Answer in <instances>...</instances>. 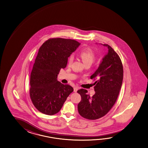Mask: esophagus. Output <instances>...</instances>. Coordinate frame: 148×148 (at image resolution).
I'll use <instances>...</instances> for the list:
<instances>
[{
  "instance_id": "1",
  "label": "esophagus",
  "mask_w": 148,
  "mask_h": 148,
  "mask_svg": "<svg viewBox=\"0 0 148 148\" xmlns=\"http://www.w3.org/2000/svg\"><path fill=\"white\" fill-rule=\"evenodd\" d=\"M78 89H79V88L77 87V86H75V88H74V92H77V91L78 90Z\"/></svg>"
}]
</instances>
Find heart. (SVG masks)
Instances as JSON below:
<instances>
[{
  "instance_id": "1",
  "label": "heart",
  "mask_w": 148,
  "mask_h": 148,
  "mask_svg": "<svg viewBox=\"0 0 148 148\" xmlns=\"http://www.w3.org/2000/svg\"><path fill=\"white\" fill-rule=\"evenodd\" d=\"M79 55L85 64L89 63L92 64L95 59V54L94 51H93L91 49L89 48H84L82 49L79 53ZM73 60V56L71 55L68 58V64H71Z\"/></svg>"
}]
</instances>
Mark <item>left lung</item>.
Instances as JSON below:
<instances>
[{
	"mask_svg": "<svg viewBox=\"0 0 148 148\" xmlns=\"http://www.w3.org/2000/svg\"><path fill=\"white\" fill-rule=\"evenodd\" d=\"M108 51L99 67L90 78L94 82L95 93L92 97L84 89L78 90L81 101L78 104L79 114L84 118L94 120L102 117L110 110L118 97L123 79V67L118 54L108 44Z\"/></svg>",
	"mask_w": 148,
	"mask_h": 148,
	"instance_id": "1",
	"label": "left lung"
}]
</instances>
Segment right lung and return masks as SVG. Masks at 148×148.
<instances>
[{
  "instance_id": "obj_1",
  "label": "right lung",
  "mask_w": 148,
  "mask_h": 148,
  "mask_svg": "<svg viewBox=\"0 0 148 148\" xmlns=\"http://www.w3.org/2000/svg\"><path fill=\"white\" fill-rule=\"evenodd\" d=\"M80 45L73 40L56 38L40 46L31 73L30 94L33 105L41 113L53 115L59 112L73 91L72 86L57 80V76Z\"/></svg>"
}]
</instances>
